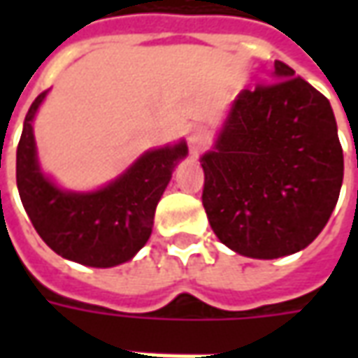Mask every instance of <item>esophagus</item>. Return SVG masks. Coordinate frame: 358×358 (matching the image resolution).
I'll list each match as a JSON object with an SVG mask.
<instances>
[{"label": "esophagus", "mask_w": 358, "mask_h": 358, "mask_svg": "<svg viewBox=\"0 0 358 358\" xmlns=\"http://www.w3.org/2000/svg\"><path fill=\"white\" fill-rule=\"evenodd\" d=\"M189 148L194 153L197 151H201L205 145H207V141H209V130L205 128V126H194L192 130H189Z\"/></svg>", "instance_id": "34e87169"}]
</instances>
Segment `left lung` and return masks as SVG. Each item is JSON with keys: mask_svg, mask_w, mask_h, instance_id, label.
I'll use <instances>...</instances> for the list:
<instances>
[{"mask_svg": "<svg viewBox=\"0 0 358 358\" xmlns=\"http://www.w3.org/2000/svg\"><path fill=\"white\" fill-rule=\"evenodd\" d=\"M203 207L226 248L251 259L305 249L328 222L343 182L330 101L292 66L243 90L201 157Z\"/></svg>", "mask_w": 358, "mask_h": 358, "instance_id": "obj_1", "label": "left lung"}]
</instances>
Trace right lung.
Wrapping results in <instances>:
<instances>
[{
    "label": "right lung",
    "mask_w": 358,
    "mask_h": 358,
    "mask_svg": "<svg viewBox=\"0 0 358 358\" xmlns=\"http://www.w3.org/2000/svg\"><path fill=\"white\" fill-rule=\"evenodd\" d=\"M48 92L30 105L17 148V187L30 222L57 255L109 268L130 261L151 236L157 203L186 141L148 151L109 186L90 194L57 187L40 171L32 120Z\"/></svg>",
    "instance_id": "add662e5"
}]
</instances>
